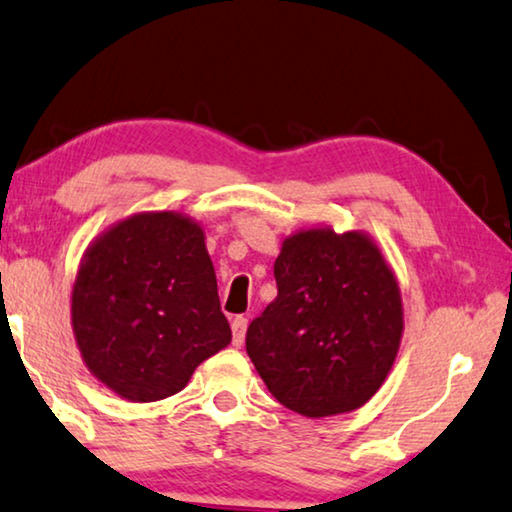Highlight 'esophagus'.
I'll return each mask as SVG.
<instances>
[{
  "instance_id": "1",
  "label": "esophagus",
  "mask_w": 512,
  "mask_h": 512,
  "mask_svg": "<svg viewBox=\"0 0 512 512\" xmlns=\"http://www.w3.org/2000/svg\"><path fill=\"white\" fill-rule=\"evenodd\" d=\"M231 330H233V344L242 346L244 335H247V318L235 316L233 323H231Z\"/></svg>"
}]
</instances>
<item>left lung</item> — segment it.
<instances>
[{
  "label": "left lung",
  "instance_id": "1",
  "mask_svg": "<svg viewBox=\"0 0 512 512\" xmlns=\"http://www.w3.org/2000/svg\"><path fill=\"white\" fill-rule=\"evenodd\" d=\"M277 300L247 330V353L279 404L307 418L358 409L381 388L402 339L395 274L362 233L284 240Z\"/></svg>",
  "mask_w": 512,
  "mask_h": 512
}]
</instances>
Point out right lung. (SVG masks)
<instances>
[{"mask_svg": "<svg viewBox=\"0 0 512 512\" xmlns=\"http://www.w3.org/2000/svg\"><path fill=\"white\" fill-rule=\"evenodd\" d=\"M71 318L90 372L131 402L175 395L231 342L201 226L175 212L136 214L87 249Z\"/></svg>", "mask_w": 512, "mask_h": 512, "instance_id": "obj_1", "label": "right lung"}]
</instances>
